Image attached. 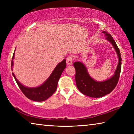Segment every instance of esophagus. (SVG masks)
I'll return each instance as SVG.
<instances>
[{
  "instance_id": "esophagus-1",
  "label": "esophagus",
  "mask_w": 134,
  "mask_h": 134,
  "mask_svg": "<svg viewBox=\"0 0 134 134\" xmlns=\"http://www.w3.org/2000/svg\"><path fill=\"white\" fill-rule=\"evenodd\" d=\"M72 60H73V58L72 56H69L67 57L66 58V63L68 65H71L72 64Z\"/></svg>"
}]
</instances>
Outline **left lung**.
Segmentation results:
<instances>
[{"mask_svg": "<svg viewBox=\"0 0 134 134\" xmlns=\"http://www.w3.org/2000/svg\"><path fill=\"white\" fill-rule=\"evenodd\" d=\"M106 39L110 41L116 50L119 57V63L115 74L110 79L105 81H96L90 77L86 67L81 62H75L73 64L76 70V86L80 92L83 94L92 97H101L112 91L118 83L121 71V56L119 49L110 34L103 31Z\"/></svg>", "mask_w": 134, "mask_h": 134, "instance_id": "1", "label": "left lung"}]
</instances>
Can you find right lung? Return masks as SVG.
<instances>
[{
    "instance_id": "obj_1",
    "label": "right lung",
    "mask_w": 134,
    "mask_h": 134,
    "mask_svg": "<svg viewBox=\"0 0 134 134\" xmlns=\"http://www.w3.org/2000/svg\"><path fill=\"white\" fill-rule=\"evenodd\" d=\"M14 55L15 52L13 54L12 60L14 57ZM12 60L11 63L12 67L13 66ZM65 67H66V62H65V60H63L62 62L57 65L47 81L40 87L35 88L26 87L25 86L22 85L15 77L14 74L12 73V74L20 89L27 98L34 101L42 102L48 99L56 91L58 80Z\"/></svg>"
}]
</instances>
